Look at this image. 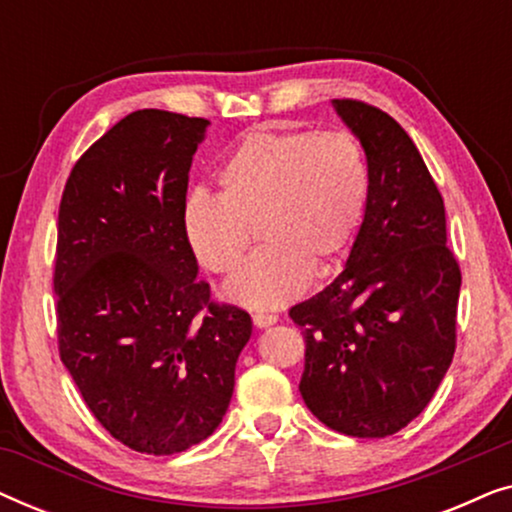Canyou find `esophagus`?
Returning a JSON list of instances; mask_svg holds the SVG:
<instances>
[{
    "label": "esophagus",
    "mask_w": 512,
    "mask_h": 512,
    "mask_svg": "<svg viewBox=\"0 0 512 512\" xmlns=\"http://www.w3.org/2000/svg\"><path fill=\"white\" fill-rule=\"evenodd\" d=\"M251 319H254V324L258 328H268V326H272L277 321V314H272V312H254V314H251Z\"/></svg>",
    "instance_id": "1"
}]
</instances>
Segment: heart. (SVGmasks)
<instances>
[{
	"label": "heart",
	"mask_w": 512,
	"mask_h": 512,
	"mask_svg": "<svg viewBox=\"0 0 512 512\" xmlns=\"http://www.w3.org/2000/svg\"><path fill=\"white\" fill-rule=\"evenodd\" d=\"M219 193L184 205L188 247L212 275H230L261 230L263 247L230 279L226 296L251 310L296 298L352 247L366 216L370 167L349 130H254L216 172Z\"/></svg>",
	"instance_id": "obj_1"
}]
</instances>
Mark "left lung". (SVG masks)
Here are the masks:
<instances>
[{"mask_svg":"<svg viewBox=\"0 0 512 512\" xmlns=\"http://www.w3.org/2000/svg\"><path fill=\"white\" fill-rule=\"evenodd\" d=\"M333 107L366 149L370 195L345 270L289 310L305 335L298 389L328 429L387 438L450 368L461 270L445 244L443 195L408 132L368 102Z\"/></svg>","mask_w":512,"mask_h":512,"instance_id":"obj_1","label":"left lung"}]
</instances>
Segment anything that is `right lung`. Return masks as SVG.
Masks as SVG:
<instances>
[{"label":"right lung","instance_id":"right-lung-1","mask_svg":"<svg viewBox=\"0 0 512 512\" xmlns=\"http://www.w3.org/2000/svg\"><path fill=\"white\" fill-rule=\"evenodd\" d=\"M209 121L121 118L76 160L60 200L58 352L97 422L130 450L184 452L212 436L251 338L216 303L184 233L193 153Z\"/></svg>","mask_w":512,"mask_h":512}]
</instances>
